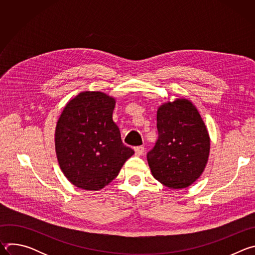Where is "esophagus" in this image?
I'll use <instances>...</instances> for the list:
<instances>
[{"label": "esophagus", "instance_id": "34e87169", "mask_svg": "<svg viewBox=\"0 0 255 255\" xmlns=\"http://www.w3.org/2000/svg\"><path fill=\"white\" fill-rule=\"evenodd\" d=\"M134 150H135V154L136 155H142L144 153L145 148L143 146H137V147L134 148Z\"/></svg>", "mask_w": 255, "mask_h": 255}]
</instances>
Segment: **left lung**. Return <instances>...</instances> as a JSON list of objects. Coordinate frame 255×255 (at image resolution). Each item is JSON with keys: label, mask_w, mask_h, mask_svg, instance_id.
I'll return each instance as SVG.
<instances>
[{"label": "left lung", "mask_w": 255, "mask_h": 255, "mask_svg": "<svg viewBox=\"0 0 255 255\" xmlns=\"http://www.w3.org/2000/svg\"><path fill=\"white\" fill-rule=\"evenodd\" d=\"M158 139L147 153L152 175L169 189H185L200 177L208 162L210 137L197 108L176 99L157 110Z\"/></svg>", "instance_id": "1"}]
</instances>
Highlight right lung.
<instances>
[{
    "label": "right lung",
    "mask_w": 255,
    "mask_h": 255,
    "mask_svg": "<svg viewBox=\"0 0 255 255\" xmlns=\"http://www.w3.org/2000/svg\"><path fill=\"white\" fill-rule=\"evenodd\" d=\"M115 103L104 93L83 92L66 104L57 121V160L66 178L80 189H103L134 154L113 121Z\"/></svg>",
    "instance_id": "right-lung-1"
}]
</instances>
